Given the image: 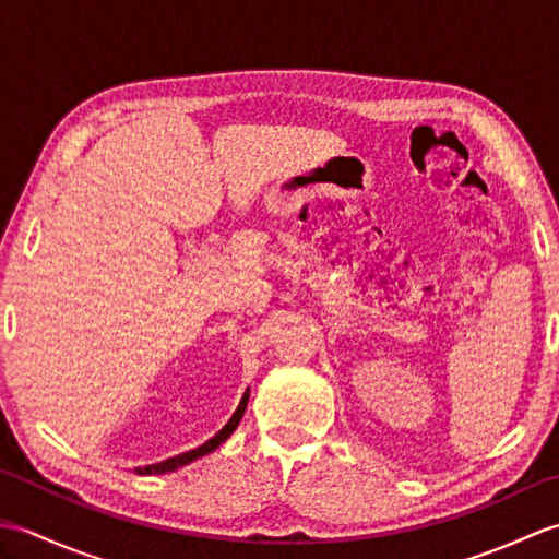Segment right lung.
<instances>
[{
    "label": "right lung",
    "instance_id": "obj_1",
    "mask_svg": "<svg viewBox=\"0 0 559 559\" xmlns=\"http://www.w3.org/2000/svg\"><path fill=\"white\" fill-rule=\"evenodd\" d=\"M247 401H249V389L242 394L240 406H237V411L233 413V418H230L228 423H225L223 430H218L216 435H213V437L209 439V442H204V444L197 447V449H189V451H185V454H177V456L165 459V461H160V463H151V466H139V468H136L139 476H163V473H173V471H177V468L187 466V463H192V461H197V459H201V456L211 454V451H216V449L225 442V439H228V437L235 432V427L240 425L242 415H245V408H247Z\"/></svg>",
    "mask_w": 559,
    "mask_h": 559
}]
</instances>
